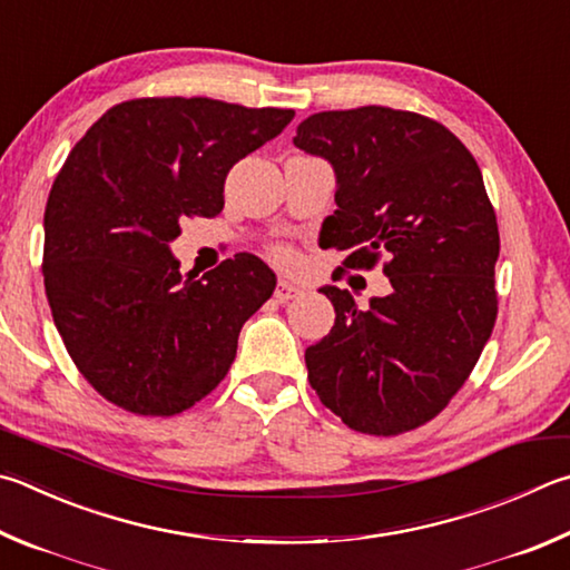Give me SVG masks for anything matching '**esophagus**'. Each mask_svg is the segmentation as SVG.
I'll return each instance as SVG.
<instances>
[{"label": "esophagus", "instance_id": "34e87169", "mask_svg": "<svg viewBox=\"0 0 570 570\" xmlns=\"http://www.w3.org/2000/svg\"><path fill=\"white\" fill-rule=\"evenodd\" d=\"M302 294H304V288L292 284V282H286V278H282V282H278V286H276L278 302H292V298L302 296Z\"/></svg>", "mask_w": 570, "mask_h": 570}]
</instances>
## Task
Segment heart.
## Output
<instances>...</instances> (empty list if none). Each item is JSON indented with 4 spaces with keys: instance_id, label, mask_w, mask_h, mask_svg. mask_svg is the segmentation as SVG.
<instances>
[{
    "instance_id": "heart-1",
    "label": "heart",
    "mask_w": 570,
    "mask_h": 570,
    "mask_svg": "<svg viewBox=\"0 0 570 570\" xmlns=\"http://www.w3.org/2000/svg\"><path fill=\"white\" fill-rule=\"evenodd\" d=\"M274 258H276L278 264L288 266V264H294V252L288 249V246H276V249H274Z\"/></svg>"
}]
</instances>
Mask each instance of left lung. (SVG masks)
<instances>
[{
  "mask_svg": "<svg viewBox=\"0 0 570 570\" xmlns=\"http://www.w3.org/2000/svg\"><path fill=\"white\" fill-rule=\"evenodd\" d=\"M294 144L336 174L328 249L351 252L346 268L386 256L393 288L368 308L321 288L336 321L306 348L308 384L348 429H416L456 396L499 314V224L479 164L443 124L389 107L312 114Z\"/></svg>",
  "mask_w": 570,
  "mask_h": 570,
  "instance_id": "1",
  "label": "left lung"
}]
</instances>
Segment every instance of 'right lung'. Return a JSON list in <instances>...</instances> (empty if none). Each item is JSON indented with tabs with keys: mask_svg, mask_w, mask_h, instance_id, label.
Segmentation results:
<instances>
[{
	"mask_svg": "<svg viewBox=\"0 0 570 570\" xmlns=\"http://www.w3.org/2000/svg\"><path fill=\"white\" fill-rule=\"evenodd\" d=\"M292 119L206 97L131 99L69 151L49 191L41 274L71 361L107 401L174 416L226 376L276 276L254 254L184 276L169 244L184 216L224 209L229 169Z\"/></svg>",
	"mask_w": 570,
	"mask_h": 570,
	"instance_id": "obj_1",
	"label": "right lung"
}]
</instances>
